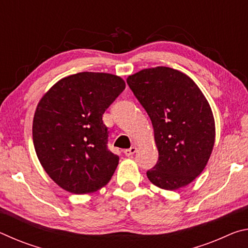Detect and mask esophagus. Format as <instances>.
Segmentation results:
<instances>
[{
	"label": "esophagus",
	"mask_w": 248,
	"mask_h": 248,
	"mask_svg": "<svg viewBox=\"0 0 248 248\" xmlns=\"http://www.w3.org/2000/svg\"><path fill=\"white\" fill-rule=\"evenodd\" d=\"M136 152H137L136 146H131V148H130V149L124 150V154L127 155V156H131V155H133Z\"/></svg>",
	"instance_id": "esophagus-1"
}]
</instances>
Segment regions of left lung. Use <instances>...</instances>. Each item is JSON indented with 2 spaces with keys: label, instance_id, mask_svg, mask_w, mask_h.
<instances>
[{
  "label": "left lung",
  "instance_id": "1",
  "mask_svg": "<svg viewBox=\"0 0 248 248\" xmlns=\"http://www.w3.org/2000/svg\"><path fill=\"white\" fill-rule=\"evenodd\" d=\"M127 83L154 129L158 161L146 176L162 189L187 186L203 170L215 145L208 100L188 75L167 66L141 70Z\"/></svg>",
  "mask_w": 248,
  "mask_h": 248
}]
</instances>
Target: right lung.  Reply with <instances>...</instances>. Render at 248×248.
<instances>
[{
	"instance_id": "add662e5",
	"label": "right lung",
	"mask_w": 248,
	"mask_h": 248,
	"mask_svg": "<svg viewBox=\"0 0 248 248\" xmlns=\"http://www.w3.org/2000/svg\"><path fill=\"white\" fill-rule=\"evenodd\" d=\"M117 75L81 72L60 79L38 103L32 141L46 173L72 194H91L110 180L119 156L108 150L103 115L123 93Z\"/></svg>"
}]
</instances>
